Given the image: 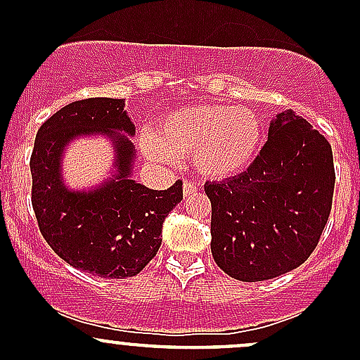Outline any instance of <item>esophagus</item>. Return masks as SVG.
Returning a JSON list of instances; mask_svg holds the SVG:
<instances>
[{"label": "esophagus", "mask_w": 360, "mask_h": 360, "mask_svg": "<svg viewBox=\"0 0 360 360\" xmlns=\"http://www.w3.org/2000/svg\"><path fill=\"white\" fill-rule=\"evenodd\" d=\"M198 190V184L193 183V181H184L183 183V193L184 197H188L190 193H193V191Z\"/></svg>", "instance_id": "34e87169"}]
</instances>
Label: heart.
<instances>
[{"instance_id": "1", "label": "heart", "mask_w": 360, "mask_h": 360, "mask_svg": "<svg viewBox=\"0 0 360 360\" xmlns=\"http://www.w3.org/2000/svg\"><path fill=\"white\" fill-rule=\"evenodd\" d=\"M261 144L259 118L245 108L200 104L165 112L144 141L148 158L163 162L193 153V169L205 179L244 172Z\"/></svg>"}]
</instances>
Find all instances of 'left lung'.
I'll return each mask as SVG.
<instances>
[{
  "mask_svg": "<svg viewBox=\"0 0 360 360\" xmlns=\"http://www.w3.org/2000/svg\"><path fill=\"white\" fill-rule=\"evenodd\" d=\"M335 179L328 139L291 110L277 115L244 174L205 184L217 266L259 282L304 263L328 223Z\"/></svg>",
  "mask_w": 360,
  "mask_h": 360,
  "instance_id": "1",
  "label": "left lung"
}]
</instances>
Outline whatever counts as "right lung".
Segmentation results:
<instances>
[{
    "instance_id": "add662e5",
    "label": "right lung",
    "mask_w": 360,
    "mask_h": 360,
    "mask_svg": "<svg viewBox=\"0 0 360 360\" xmlns=\"http://www.w3.org/2000/svg\"><path fill=\"white\" fill-rule=\"evenodd\" d=\"M123 99L96 97L60 108L36 134L31 155V202L39 231L71 266L104 278L139 274L162 244V224L183 200V181L169 190H150L130 179L134 136ZM106 131L115 139L119 176L99 191L75 194L62 186L58 158L79 133Z\"/></svg>"
}]
</instances>
